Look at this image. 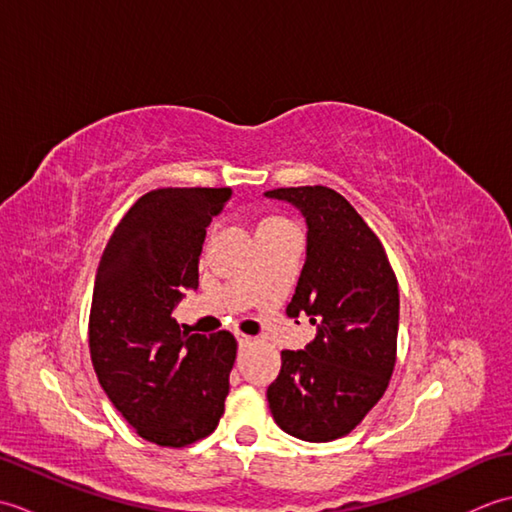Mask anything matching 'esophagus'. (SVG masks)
<instances>
[{
	"label": "esophagus",
	"instance_id": "esophagus-1",
	"mask_svg": "<svg viewBox=\"0 0 512 512\" xmlns=\"http://www.w3.org/2000/svg\"><path fill=\"white\" fill-rule=\"evenodd\" d=\"M237 343H239V347H246V345H253L255 339L244 332H237Z\"/></svg>",
	"mask_w": 512,
	"mask_h": 512
}]
</instances>
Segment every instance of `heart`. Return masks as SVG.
<instances>
[{"label": "heart", "mask_w": 512, "mask_h": 512, "mask_svg": "<svg viewBox=\"0 0 512 512\" xmlns=\"http://www.w3.org/2000/svg\"><path fill=\"white\" fill-rule=\"evenodd\" d=\"M281 220H284V217H266L264 222H281Z\"/></svg>", "instance_id": "obj_1"}]
</instances>
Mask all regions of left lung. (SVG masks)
Wrapping results in <instances>:
<instances>
[{"label":"left lung","mask_w":512,"mask_h":512,"mask_svg":"<svg viewBox=\"0 0 512 512\" xmlns=\"http://www.w3.org/2000/svg\"><path fill=\"white\" fill-rule=\"evenodd\" d=\"M268 198L295 204L308 222V257L288 317L306 312L317 339L281 352L268 387L273 418L306 442L343 438L383 398L398 347V279L383 244L330 187H288Z\"/></svg>","instance_id":"8db88e82"}]
</instances>
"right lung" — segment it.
Instances as JSON below:
<instances>
[{
  "mask_svg": "<svg viewBox=\"0 0 512 512\" xmlns=\"http://www.w3.org/2000/svg\"><path fill=\"white\" fill-rule=\"evenodd\" d=\"M231 189H154L138 198L107 242L90 308V356L112 405L140 438L180 449L215 431L237 341L180 330L171 317L198 288L206 226Z\"/></svg>",
  "mask_w": 512,
  "mask_h": 512,
  "instance_id": "add662e5",
  "label": "right lung"
}]
</instances>
